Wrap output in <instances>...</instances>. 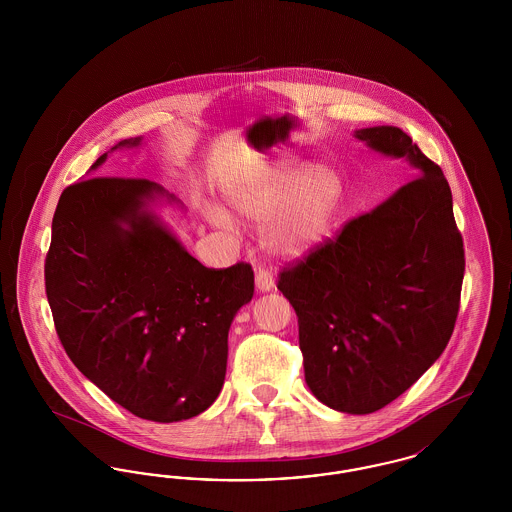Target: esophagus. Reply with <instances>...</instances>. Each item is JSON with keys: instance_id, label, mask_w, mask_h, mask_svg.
Here are the masks:
<instances>
[{"instance_id": "1", "label": "esophagus", "mask_w": 512, "mask_h": 512, "mask_svg": "<svg viewBox=\"0 0 512 512\" xmlns=\"http://www.w3.org/2000/svg\"><path fill=\"white\" fill-rule=\"evenodd\" d=\"M255 286H257V290L259 292H270L272 288H274V278H272V274L268 272V270H257L255 272Z\"/></svg>"}]
</instances>
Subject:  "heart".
I'll list each match as a JSON object with an SVG mask.
<instances>
[{
  "mask_svg": "<svg viewBox=\"0 0 512 512\" xmlns=\"http://www.w3.org/2000/svg\"><path fill=\"white\" fill-rule=\"evenodd\" d=\"M224 199L240 219L253 226L265 224L263 244L272 255L297 259L324 238L340 199V182L324 165H309L295 178L286 165H263L224 186ZM211 220L222 230H232V220L224 213H211Z\"/></svg>",
  "mask_w": 512,
  "mask_h": 512,
  "instance_id": "obj_1",
  "label": "heart"
}]
</instances>
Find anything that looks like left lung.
I'll return each instance as SVG.
<instances>
[{
    "instance_id": "obj_1",
    "label": "left lung",
    "mask_w": 512,
    "mask_h": 512,
    "mask_svg": "<svg viewBox=\"0 0 512 512\" xmlns=\"http://www.w3.org/2000/svg\"><path fill=\"white\" fill-rule=\"evenodd\" d=\"M355 138L407 159L413 180L284 267L278 290L297 315L313 395L341 413L368 414L409 390L447 347L464 247L451 188L411 136L372 126Z\"/></svg>"
}]
</instances>
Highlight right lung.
I'll return each instance as SVG.
<instances>
[{"label":"right lung","instance_id":"1","mask_svg":"<svg viewBox=\"0 0 512 512\" xmlns=\"http://www.w3.org/2000/svg\"><path fill=\"white\" fill-rule=\"evenodd\" d=\"M157 195L163 188L146 178L98 176L65 188L44 274L74 366L126 411L178 422L219 397L228 330L255 284L249 263L207 268L194 259L147 209Z\"/></svg>","mask_w":512,"mask_h":512}]
</instances>
